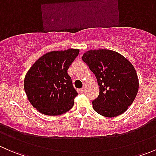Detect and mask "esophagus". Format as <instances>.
<instances>
[{"label": "esophagus", "instance_id": "34e87169", "mask_svg": "<svg viewBox=\"0 0 156 156\" xmlns=\"http://www.w3.org/2000/svg\"><path fill=\"white\" fill-rule=\"evenodd\" d=\"M85 89H86V85H85V84H84V85H83V87L81 88V89L80 90H81V93H83V92H84Z\"/></svg>", "mask_w": 156, "mask_h": 156}]
</instances>
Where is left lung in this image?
Segmentation results:
<instances>
[{"mask_svg":"<svg viewBox=\"0 0 156 156\" xmlns=\"http://www.w3.org/2000/svg\"><path fill=\"white\" fill-rule=\"evenodd\" d=\"M94 72L100 87L93 108L107 118L122 115L133 103L139 89V79L133 66L118 52L106 49L88 50L82 56Z\"/></svg>","mask_w":156,"mask_h":156,"instance_id":"obj_1","label":"left lung"}]
</instances>
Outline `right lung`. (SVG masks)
Returning a JSON list of instances; mask_svg holds the SVG:
<instances>
[{
    "instance_id": "add662e5",
    "label": "right lung",
    "mask_w": 156,
    "mask_h": 156,
    "mask_svg": "<svg viewBox=\"0 0 156 156\" xmlns=\"http://www.w3.org/2000/svg\"><path fill=\"white\" fill-rule=\"evenodd\" d=\"M78 53V49L48 52L29 69L24 79L25 92L39 112L59 115L72 108L78 93L67 71Z\"/></svg>"
}]
</instances>
